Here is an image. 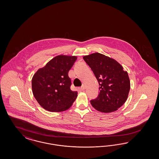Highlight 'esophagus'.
Instances as JSON below:
<instances>
[{"label": "esophagus", "mask_w": 159, "mask_h": 159, "mask_svg": "<svg viewBox=\"0 0 159 159\" xmlns=\"http://www.w3.org/2000/svg\"><path fill=\"white\" fill-rule=\"evenodd\" d=\"M85 89H86V87L84 86V84H83L82 86H81V87L80 88V89L81 90H82V91L84 90H85Z\"/></svg>", "instance_id": "obj_1"}]
</instances>
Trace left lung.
Masks as SVG:
<instances>
[{
  "label": "left lung",
  "instance_id": "8db88e82",
  "mask_svg": "<svg viewBox=\"0 0 159 159\" xmlns=\"http://www.w3.org/2000/svg\"><path fill=\"white\" fill-rule=\"evenodd\" d=\"M83 59L99 84V94L90 101L92 106L102 112L116 111L126 101L130 90L128 73L115 59L101 53H92L83 57Z\"/></svg>",
  "mask_w": 159,
  "mask_h": 159
}]
</instances>
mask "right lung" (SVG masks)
Returning a JSON list of instances; mask_svg holds the SVG:
<instances>
[{
	"mask_svg": "<svg viewBox=\"0 0 159 159\" xmlns=\"http://www.w3.org/2000/svg\"><path fill=\"white\" fill-rule=\"evenodd\" d=\"M77 57L58 55L39 69L32 79V91L35 98L45 110L62 112L72 106L77 92L70 90L71 80L68 76Z\"/></svg>",
	"mask_w": 159,
	"mask_h": 159,
	"instance_id": "add662e5",
	"label": "right lung"
}]
</instances>
